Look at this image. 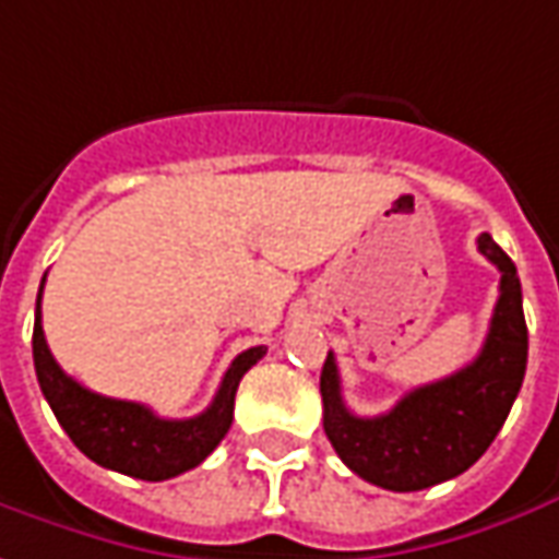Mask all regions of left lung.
<instances>
[{"label":"left lung","instance_id":"left-lung-1","mask_svg":"<svg viewBox=\"0 0 559 559\" xmlns=\"http://www.w3.org/2000/svg\"><path fill=\"white\" fill-rule=\"evenodd\" d=\"M477 250L502 281L487 343L468 367L407 391L389 413L364 419L345 407L333 352L324 360V431L336 455L373 487L416 492L453 480L487 453L514 407L530 352L518 265L487 231Z\"/></svg>","mask_w":559,"mask_h":559}]
</instances>
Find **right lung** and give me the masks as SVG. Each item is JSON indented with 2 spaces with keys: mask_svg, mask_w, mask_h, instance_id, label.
Here are the masks:
<instances>
[{
  "mask_svg": "<svg viewBox=\"0 0 559 559\" xmlns=\"http://www.w3.org/2000/svg\"><path fill=\"white\" fill-rule=\"evenodd\" d=\"M45 287V278H41ZM41 287L33 324V364L39 389L55 409L60 428L91 462L136 480H168L201 465L226 438L241 376L265 355V345L248 348L231 360L211 407L192 419H162L134 401H116L79 385L60 370L41 330Z\"/></svg>",
  "mask_w": 559,
  "mask_h": 559,
  "instance_id": "add662e5",
  "label": "right lung"
}]
</instances>
